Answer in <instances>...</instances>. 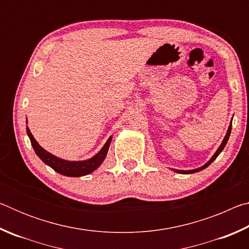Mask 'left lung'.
<instances>
[{"mask_svg": "<svg viewBox=\"0 0 249 249\" xmlns=\"http://www.w3.org/2000/svg\"><path fill=\"white\" fill-rule=\"evenodd\" d=\"M231 130V124L230 125L229 129H227V133H226V135H225V138H224V141L222 142V144H221V146H220V147H218V149L216 150V153L214 154L213 157L210 159V161H209L208 163H205V165H204L203 167H201V168H197V169H195V170H176V171H177V172H179V174H193V172H197V171H200V170H203V169H205L206 167L210 166L211 163H212V162L214 161V160H215V158L217 157L218 155H220L221 151H222L223 149H224V147H225V145H226V142H227V141H229V138H230Z\"/></svg>", "mask_w": 249, "mask_h": 249, "instance_id": "left-lung-1", "label": "left lung"}]
</instances>
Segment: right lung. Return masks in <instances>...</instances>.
Wrapping results in <instances>:
<instances>
[{
    "label": "right lung",
    "instance_id": "add662e5",
    "mask_svg": "<svg viewBox=\"0 0 249 249\" xmlns=\"http://www.w3.org/2000/svg\"><path fill=\"white\" fill-rule=\"evenodd\" d=\"M27 135L29 136V140L33 145V148L35 150L37 156L43 160V161L52 167L54 171H57L58 174L64 175L67 177H81L89 175L90 172L94 171L101 163L103 162V160L107 157L108 146L111 144L112 137H109L107 142H105L103 148L101 149L94 157H92L89 160H84V161H67V160H62L60 158L54 157L53 155L49 154L44 148L38 145V142L35 141V138L31 133L28 127H26Z\"/></svg>",
    "mask_w": 249,
    "mask_h": 249
}]
</instances>
